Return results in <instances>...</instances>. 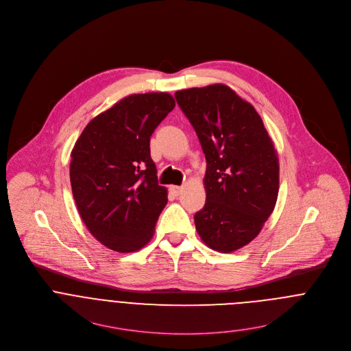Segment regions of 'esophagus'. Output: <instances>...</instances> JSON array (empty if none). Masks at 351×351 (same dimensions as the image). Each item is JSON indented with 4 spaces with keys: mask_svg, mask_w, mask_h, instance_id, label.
I'll use <instances>...</instances> for the list:
<instances>
[{
    "mask_svg": "<svg viewBox=\"0 0 351 351\" xmlns=\"http://www.w3.org/2000/svg\"><path fill=\"white\" fill-rule=\"evenodd\" d=\"M182 189H184V186H177V185H171V186L169 188L170 193H171V194H174V195H180Z\"/></svg>",
    "mask_w": 351,
    "mask_h": 351,
    "instance_id": "obj_1",
    "label": "esophagus"
}]
</instances>
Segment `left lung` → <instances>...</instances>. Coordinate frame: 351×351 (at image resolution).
I'll list each match as a JSON object with an SVG mask.
<instances>
[{
    "label": "left lung",
    "instance_id": "8db88e82",
    "mask_svg": "<svg viewBox=\"0 0 351 351\" xmlns=\"http://www.w3.org/2000/svg\"><path fill=\"white\" fill-rule=\"evenodd\" d=\"M206 158V201L194 215L202 241L229 254L251 243L274 212L279 160L255 107L225 84L177 91Z\"/></svg>",
    "mask_w": 351,
    "mask_h": 351
}]
</instances>
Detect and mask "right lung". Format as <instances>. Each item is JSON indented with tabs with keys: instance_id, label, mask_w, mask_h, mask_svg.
Listing matches in <instances>:
<instances>
[{
	"instance_id": "right-lung-1",
	"label": "right lung",
	"mask_w": 351,
	"mask_h": 351,
	"mask_svg": "<svg viewBox=\"0 0 351 351\" xmlns=\"http://www.w3.org/2000/svg\"><path fill=\"white\" fill-rule=\"evenodd\" d=\"M174 106L167 93L123 97L95 117L72 149L69 178L79 215L96 240L115 252L145 247L167 204L150 136Z\"/></svg>"
}]
</instances>
